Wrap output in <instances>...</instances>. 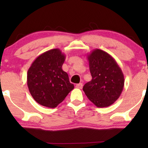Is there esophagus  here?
Here are the masks:
<instances>
[{"instance_id":"esophagus-1","label":"esophagus","mask_w":148,"mask_h":148,"mask_svg":"<svg viewBox=\"0 0 148 148\" xmlns=\"http://www.w3.org/2000/svg\"><path fill=\"white\" fill-rule=\"evenodd\" d=\"M76 88H79V89H82L83 88V84H82V83H80V84H78L76 85Z\"/></svg>"}]
</instances>
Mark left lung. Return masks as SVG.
Wrapping results in <instances>:
<instances>
[{"instance_id": "left-lung-1", "label": "left lung", "mask_w": 148, "mask_h": 148, "mask_svg": "<svg viewBox=\"0 0 148 148\" xmlns=\"http://www.w3.org/2000/svg\"><path fill=\"white\" fill-rule=\"evenodd\" d=\"M88 60L92 79L84 85L83 90L97 107L110 106L119 98L124 88L122 70L114 58L102 50H92Z\"/></svg>"}]
</instances>
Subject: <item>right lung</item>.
Returning <instances> with one entry per match:
<instances>
[{
    "instance_id": "right-lung-1",
    "label": "right lung",
    "mask_w": 148,
    "mask_h": 148,
    "mask_svg": "<svg viewBox=\"0 0 148 148\" xmlns=\"http://www.w3.org/2000/svg\"><path fill=\"white\" fill-rule=\"evenodd\" d=\"M65 55L58 48L48 50L34 60L27 74V84L36 102L55 108L64 100L74 85L62 69Z\"/></svg>"
}]
</instances>
